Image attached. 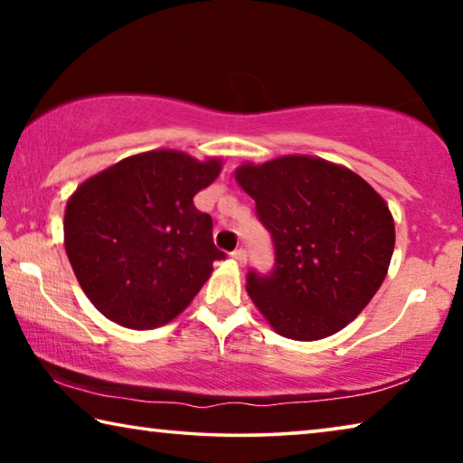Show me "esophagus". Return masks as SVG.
I'll use <instances>...</instances> for the list:
<instances>
[{
	"instance_id": "obj_1",
	"label": "esophagus",
	"mask_w": 463,
	"mask_h": 463,
	"mask_svg": "<svg viewBox=\"0 0 463 463\" xmlns=\"http://www.w3.org/2000/svg\"><path fill=\"white\" fill-rule=\"evenodd\" d=\"M231 257L234 261H237L239 265H245L247 263V250L245 249H234L232 253H231Z\"/></svg>"
}]
</instances>
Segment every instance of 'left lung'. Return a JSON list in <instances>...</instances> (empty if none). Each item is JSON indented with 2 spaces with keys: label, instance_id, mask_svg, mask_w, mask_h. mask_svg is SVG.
Instances as JSON below:
<instances>
[{
  "label": "left lung",
  "instance_id": "left-lung-1",
  "mask_svg": "<svg viewBox=\"0 0 463 463\" xmlns=\"http://www.w3.org/2000/svg\"><path fill=\"white\" fill-rule=\"evenodd\" d=\"M237 182L273 242V269L247 273V294L286 339L339 333L378 292L394 250V221L354 171L315 156L242 165Z\"/></svg>",
  "mask_w": 463,
  "mask_h": 463
}]
</instances>
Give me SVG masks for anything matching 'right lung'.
Segmentation results:
<instances>
[{
	"mask_svg": "<svg viewBox=\"0 0 463 463\" xmlns=\"http://www.w3.org/2000/svg\"><path fill=\"white\" fill-rule=\"evenodd\" d=\"M221 174L177 151L128 156L83 182L65 210V249L83 292L106 318L156 328L175 318L213 263V218L194 195Z\"/></svg>",
	"mask_w": 463,
	"mask_h": 463,
	"instance_id": "obj_1",
	"label": "right lung"
}]
</instances>
